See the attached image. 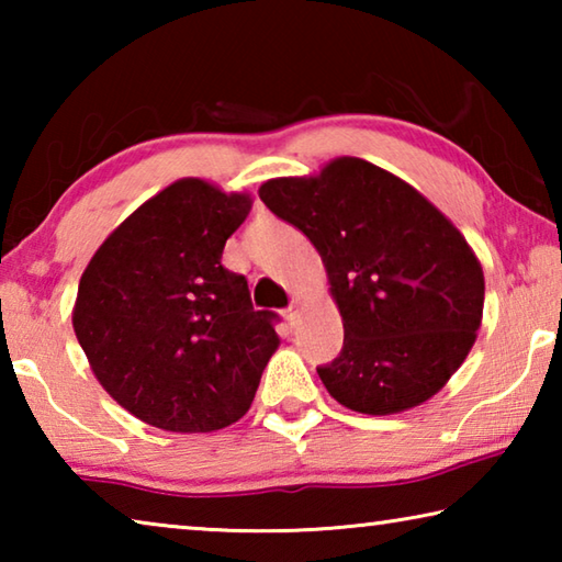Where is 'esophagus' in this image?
Segmentation results:
<instances>
[{
    "label": "esophagus",
    "mask_w": 562,
    "mask_h": 562,
    "mask_svg": "<svg viewBox=\"0 0 562 562\" xmlns=\"http://www.w3.org/2000/svg\"><path fill=\"white\" fill-rule=\"evenodd\" d=\"M284 322H288L290 327H297L300 325V307H297V302H292L288 310H284Z\"/></svg>",
    "instance_id": "34e87169"
}]
</instances>
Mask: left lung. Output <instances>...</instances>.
Listing matches in <instances>:
<instances>
[{
	"mask_svg": "<svg viewBox=\"0 0 562 562\" xmlns=\"http://www.w3.org/2000/svg\"><path fill=\"white\" fill-rule=\"evenodd\" d=\"M262 203L317 247L345 319L339 357L317 367L351 412L396 414L463 364L483 315V270L451 221L402 178L337 158L315 178H274Z\"/></svg>",
	"mask_w": 562,
	"mask_h": 562,
	"instance_id": "left-lung-1",
	"label": "left lung"
}]
</instances>
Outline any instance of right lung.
<instances>
[{
    "label": "right lung",
    "mask_w": 562,
    "mask_h": 562,
    "mask_svg": "<svg viewBox=\"0 0 562 562\" xmlns=\"http://www.w3.org/2000/svg\"><path fill=\"white\" fill-rule=\"evenodd\" d=\"M250 198L198 178L126 217L81 274L74 331L101 386L166 431H217L245 416L280 339L223 247Z\"/></svg>",
    "instance_id": "add662e5"
}]
</instances>
